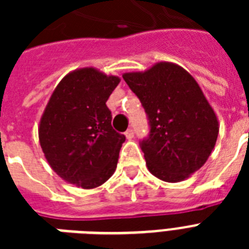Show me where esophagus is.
Here are the masks:
<instances>
[{
  "label": "esophagus",
  "mask_w": 249,
  "mask_h": 249,
  "mask_svg": "<svg viewBox=\"0 0 249 249\" xmlns=\"http://www.w3.org/2000/svg\"><path fill=\"white\" fill-rule=\"evenodd\" d=\"M125 137H126V140H132L133 137H134V130H133V129H128V130L125 132Z\"/></svg>",
  "instance_id": "1"
}]
</instances>
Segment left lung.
<instances>
[{"label":"left lung","instance_id":"obj_1","mask_svg":"<svg viewBox=\"0 0 249 249\" xmlns=\"http://www.w3.org/2000/svg\"><path fill=\"white\" fill-rule=\"evenodd\" d=\"M123 79L140 98L150 120V138L142 141L150 173L181 182L208 160L218 137V119L196 80L172 62H158Z\"/></svg>","mask_w":249,"mask_h":249}]
</instances>
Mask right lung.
<instances>
[{
  "label": "right lung",
  "instance_id": "right-lung-1",
  "mask_svg": "<svg viewBox=\"0 0 249 249\" xmlns=\"http://www.w3.org/2000/svg\"><path fill=\"white\" fill-rule=\"evenodd\" d=\"M119 83V76L84 67L67 73L53 91L38 140L49 165L67 183L95 189L115 173L125 137L111 126L106 102Z\"/></svg>",
  "mask_w": 249,
  "mask_h": 249
}]
</instances>
